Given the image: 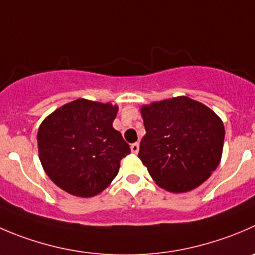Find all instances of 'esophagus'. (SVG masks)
<instances>
[{
	"mask_svg": "<svg viewBox=\"0 0 255 255\" xmlns=\"http://www.w3.org/2000/svg\"><path fill=\"white\" fill-rule=\"evenodd\" d=\"M130 150H132L134 154H137V153L139 152V143H132V144H130Z\"/></svg>",
	"mask_w": 255,
	"mask_h": 255,
	"instance_id": "obj_1",
	"label": "esophagus"
}]
</instances>
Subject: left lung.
<instances>
[{
	"instance_id": "left-lung-1",
	"label": "left lung",
	"mask_w": 255,
	"mask_h": 255,
	"mask_svg": "<svg viewBox=\"0 0 255 255\" xmlns=\"http://www.w3.org/2000/svg\"><path fill=\"white\" fill-rule=\"evenodd\" d=\"M140 112L145 134L138 157L159 187L183 193L208 179L226 134L213 111L182 96L143 106Z\"/></svg>"
}]
</instances>
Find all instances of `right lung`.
Returning a JSON list of instances; mask_svg holds the SVG:
<instances>
[{"label": "right lung", "mask_w": 255, "mask_h": 255, "mask_svg": "<svg viewBox=\"0 0 255 255\" xmlns=\"http://www.w3.org/2000/svg\"><path fill=\"white\" fill-rule=\"evenodd\" d=\"M118 107L80 98L62 106L39 126V160L52 182L67 193L93 197L111 184L128 143L113 128Z\"/></svg>", "instance_id": "obj_1"}]
</instances>
